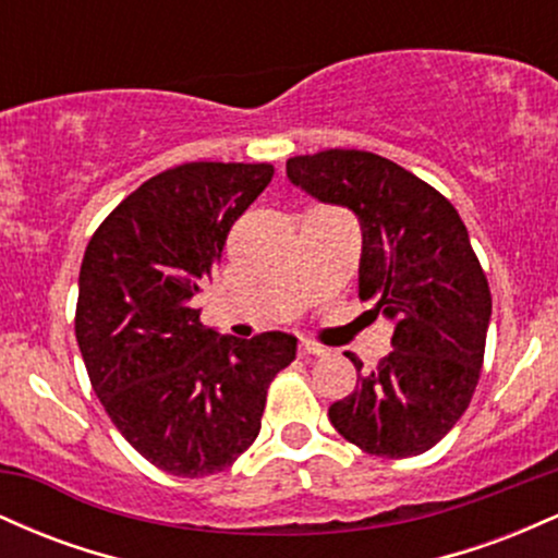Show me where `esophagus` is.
I'll use <instances>...</instances> for the list:
<instances>
[{
	"label": "esophagus",
	"instance_id": "1",
	"mask_svg": "<svg viewBox=\"0 0 558 558\" xmlns=\"http://www.w3.org/2000/svg\"><path fill=\"white\" fill-rule=\"evenodd\" d=\"M299 351H301V356H325V354H328V349L315 343V341H301Z\"/></svg>",
	"mask_w": 558,
	"mask_h": 558
}]
</instances>
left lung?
<instances>
[{
  "label": "left lung",
  "mask_w": 558,
  "mask_h": 558,
  "mask_svg": "<svg viewBox=\"0 0 558 558\" xmlns=\"http://www.w3.org/2000/svg\"><path fill=\"white\" fill-rule=\"evenodd\" d=\"M288 181L360 217V299L393 323L388 356L328 409L349 444L386 459L425 453L470 407L483 367L490 288L444 194L373 151L291 157Z\"/></svg>",
  "instance_id": "1"
}]
</instances>
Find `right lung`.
Here are the masks:
<instances>
[{"label": "right lung", "instance_id": "1", "mask_svg": "<svg viewBox=\"0 0 558 558\" xmlns=\"http://www.w3.org/2000/svg\"><path fill=\"white\" fill-rule=\"evenodd\" d=\"M272 165L185 162L125 196L83 254L75 338L94 393L146 462L175 477L228 470L254 444L296 338L220 336L194 296Z\"/></svg>", "mask_w": 558, "mask_h": 558}]
</instances>
